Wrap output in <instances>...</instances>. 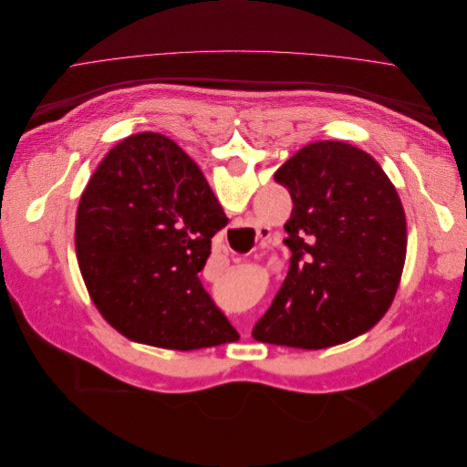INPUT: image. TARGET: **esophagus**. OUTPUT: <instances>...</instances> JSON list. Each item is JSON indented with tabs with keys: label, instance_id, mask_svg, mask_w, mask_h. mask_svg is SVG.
Instances as JSON below:
<instances>
[{
	"label": "esophagus",
	"instance_id": "1",
	"mask_svg": "<svg viewBox=\"0 0 467 467\" xmlns=\"http://www.w3.org/2000/svg\"><path fill=\"white\" fill-rule=\"evenodd\" d=\"M266 237H268V232H266V230H257V239H261V242H265Z\"/></svg>",
	"mask_w": 467,
	"mask_h": 467
}]
</instances>
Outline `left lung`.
Here are the masks:
<instances>
[{
  "instance_id": "1",
  "label": "left lung",
  "mask_w": 467,
  "mask_h": 467,
  "mask_svg": "<svg viewBox=\"0 0 467 467\" xmlns=\"http://www.w3.org/2000/svg\"><path fill=\"white\" fill-rule=\"evenodd\" d=\"M275 181L294 202L285 225L292 257L253 337L317 350L372 329L395 298L407 251L389 177L370 153L325 140L296 151Z\"/></svg>"
}]
</instances>
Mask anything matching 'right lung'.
<instances>
[{
    "label": "right lung",
    "mask_w": 467,
    "mask_h": 467,
    "mask_svg": "<svg viewBox=\"0 0 467 467\" xmlns=\"http://www.w3.org/2000/svg\"><path fill=\"white\" fill-rule=\"evenodd\" d=\"M225 223L199 165L173 140L158 132L122 140L78 206L76 253L93 304L144 345L194 350L235 341L199 278Z\"/></svg>",
    "instance_id": "1"
}]
</instances>
